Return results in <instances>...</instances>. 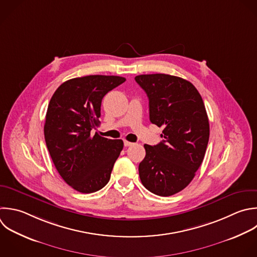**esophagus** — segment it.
I'll return each mask as SVG.
<instances>
[{"instance_id":"obj_1","label":"esophagus","mask_w":257,"mask_h":257,"mask_svg":"<svg viewBox=\"0 0 257 257\" xmlns=\"http://www.w3.org/2000/svg\"><path fill=\"white\" fill-rule=\"evenodd\" d=\"M123 144H124V147H130V146L134 145V143H131V142H127V141H124Z\"/></svg>"}]
</instances>
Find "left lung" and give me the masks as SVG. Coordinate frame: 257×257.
I'll use <instances>...</instances> for the list:
<instances>
[{"mask_svg":"<svg viewBox=\"0 0 257 257\" xmlns=\"http://www.w3.org/2000/svg\"><path fill=\"white\" fill-rule=\"evenodd\" d=\"M135 79L149 97L150 120L163 127L164 138L144 146L140 178L150 192L172 196L191 183L203 162L210 133L206 108L196 87L181 77L157 73Z\"/></svg>","mask_w":257,"mask_h":257,"instance_id":"obj_1","label":"left lung"}]
</instances>
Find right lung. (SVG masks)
<instances>
[{"label":"right lung","instance_id":"add662e5","mask_svg":"<svg viewBox=\"0 0 257 257\" xmlns=\"http://www.w3.org/2000/svg\"><path fill=\"white\" fill-rule=\"evenodd\" d=\"M125 81L113 75H88L63 82L52 95L46 113L47 149L62 179L80 193H93L109 181L123 142L91 130L100 117L103 96Z\"/></svg>","mask_w":257,"mask_h":257}]
</instances>
